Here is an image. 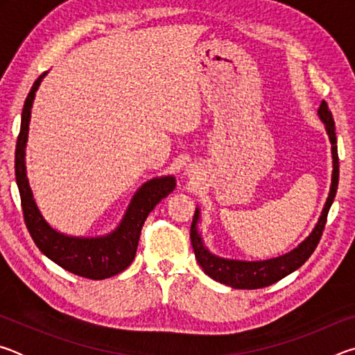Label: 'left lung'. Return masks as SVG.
Returning a JSON list of instances; mask_svg holds the SVG:
<instances>
[{"label":"left lung","instance_id":"obj_1","mask_svg":"<svg viewBox=\"0 0 355 355\" xmlns=\"http://www.w3.org/2000/svg\"><path fill=\"white\" fill-rule=\"evenodd\" d=\"M321 120L326 125L330 144H332V158H334V172H332V184H330V192L327 197L326 205L322 208L321 218L318 220L316 227L311 232V235L300 243L296 249L291 250L290 254L282 255L272 260L264 261H238V260H225V258L216 257L209 254L208 249L203 245L202 238L197 232V220H199V208L196 209L194 218L191 224V244L194 249L196 260L200 264L205 274L214 279L216 282L228 285L238 290H257V288H264L275 284L285 275L296 271L297 268L309 260V257L313 254L318 243L322 236V230L326 227L327 214L330 205L335 199L336 188H338V177H340V164H338V150H336V136H335V122L326 101L318 110Z\"/></svg>","mask_w":355,"mask_h":355}]
</instances>
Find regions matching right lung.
Listing matches in <instances>:
<instances>
[{
	"mask_svg": "<svg viewBox=\"0 0 355 355\" xmlns=\"http://www.w3.org/2000/svg\"><path fill=\"white\" fill-rule=\"evenodd\" d=\"M40 75L29 91L21 112V127L15 147V180L19 186L25 224L42 254L75 275L103 280L127 269L135 260L141 228L150 211L175 188V178L161 177L147 182L136 192L116 232L100 238H75L56 232L46 224L33 199L25 167V147L35 91L44 80Z\"/></svg>",
	"mask_w": 355,
	"mask_h": 355,
	"instance_id": "obj_1",
	"label": "right lung"
}]
</instances>
